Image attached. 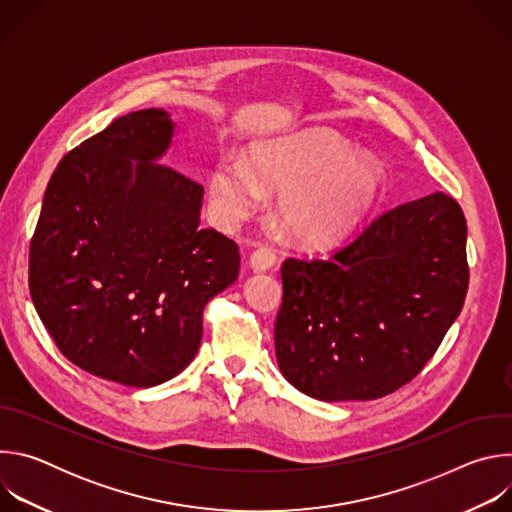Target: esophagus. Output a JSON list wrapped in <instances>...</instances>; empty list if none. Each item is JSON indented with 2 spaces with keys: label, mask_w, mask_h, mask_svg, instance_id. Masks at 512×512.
<instances>
[{
  "label": "esophagus",
  "mask_w": 512,
  "mask_h": 512,
  "mask_svg": "<svg viewBox=\"0 0 512 512\" xmlns=\"http://www.w3.org/2000/svg\"><path fill=\"white\" fill-rule=\"evenodd\" d=\"M275 261H277V257L271 249H257L249 259V267L253 271H267L275 265Z\"/></svg>",
  "instance_id": "34e87169"
}]
</instances>
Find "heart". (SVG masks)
<instances>
[{"label": "heart", "mask_w": 512, "mask_h": 512, "mask_svg": "<svg viewBox=\"0 0 512 512\" xmlns=\"http://www.w3.org/2000/svg\"><path fill=\"white\" fill-rule=\"evenodd\" d=\"M387 174L369 152L328 129L259 141L251 164L225 160L216 166L210 192L214 210L227 227L255 210L261 190L281 192L277 210L298 243L326 249L344 241L373 208Z\"/></svg>", "instance_id": "b5f03b06"}]
</instances>
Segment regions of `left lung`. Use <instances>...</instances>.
Returning a JSON list of instances; mask_svg holds the SVG:
<instances>
[{
    "instance_id": "1",
    "label": "left lung",
    "mask_w": 512,
    "mask_h": 512,
    "mask_svg": "<svg viewBox=\"0 0 512 512\" xmlns=\"http://www.w3.org/2000/svg\"><path fill=\"white\" fill-rule=\"evenodd\" d=\"M466 218L433 192L399 204L332 259H287L275 320L281 375L320 401H369L409 383L460 316Z\"/></svg>"
}]
</instances>
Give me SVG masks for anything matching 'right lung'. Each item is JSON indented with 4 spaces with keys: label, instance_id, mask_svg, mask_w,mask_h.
<instances>
[{
    "label": "right lung",
    "instance_id": "1",
    "mask_svg": "<svg viewBox=\"0 0 512 512\" xmlns=\"http://www.w3.org/2000/svg\"><path fill=\"white\" fill-rule=\"evenodd\" d=\"M164 109L115 119L56 166L30 245V294L58 350L83 371L156 387L202 340V310L239 275V247L200 227L204 188L160 164Z\"/></svg>",
    "mask_w": 512,
    "mask_h": 512
}]
</instances>
